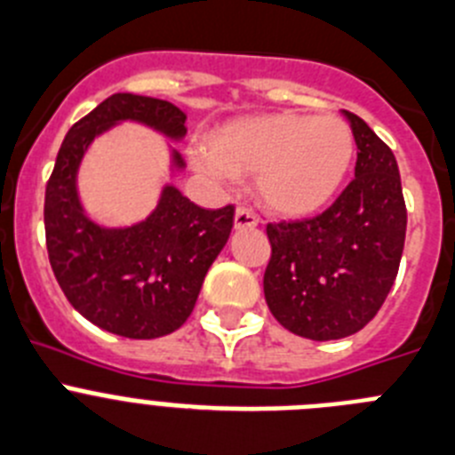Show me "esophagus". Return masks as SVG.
<instances>
[{"mask_svg":"<svg viewBox=\"0 0 455 455\" xmlns=\"http://www.w3.org/2000/svg\"><path fill=\"white\" fill-rule=\"evenodd\" d=\"M258 224L256 212L247 206H237L235 211V228H253Z\"/></svg>","mask_w":455,"mask_h":455,"instance_id":"esophagus-1","label":"esophagus"}]
</instances>
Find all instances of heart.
I'll use <instances>...</instances> for the list:
<instances>
[{"label":"heart","instance_id":"b5f03b06","mask_svg":"<svg viewBox=\"0 0 455 455\" xmlns=\"http://www.w3.org/2000/svg\"><path fill=\"white\" fill-rule=\"evenodd\" d=\"M355 136L338 116L244 117L220 131L197 163L211 174L256 177L258 199L276 215L304 218L324 208L345 183Z\"/></svg>","mask_w":455,"mask_h":455}]
</instances>
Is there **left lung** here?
Here are the masks:
<instances>
[{"mask_svg": "<svg viewBox=\"0 0 455 455\" xmlns=\"http://www.w3.org/2000/svg\"><path fill=\"white\" fill-rule=\"evenodd\" d=\"M358 147L355 177L306 220L267 224L265 301L281 326L308 339L358 333L379 313L399 272L406 202L390 147L345 110Z\"/></svg>", "mask_w": 455, "mask_h": 455, "instance_id": "1", "label": "left lung"}]
</instances>
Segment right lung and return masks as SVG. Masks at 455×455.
<instances>
[{
    "instance_id": "1",
    "label": "right lung",
    "mask_w": 455,
    "mask_h": 455,
    "mask_svg": "<svg viewBox=\"0 0 455 455\" xmlns=\"http://www.w3.org/2000/svg\"><path fill=\"white\" fill-rule=\"evenodd\" d=\"M138 120L172 138L186 133V113L170 101L117 92L68 131L44 190L49 265L68 301L100 329L131 339L177 331L197 304L204 276L227 244L235 206L202 208L177 188L163 190L145 222L100 228L81 211L76 167L101 131ZM181 167V156H174Z\"/></svg>"
}]
</instances>
